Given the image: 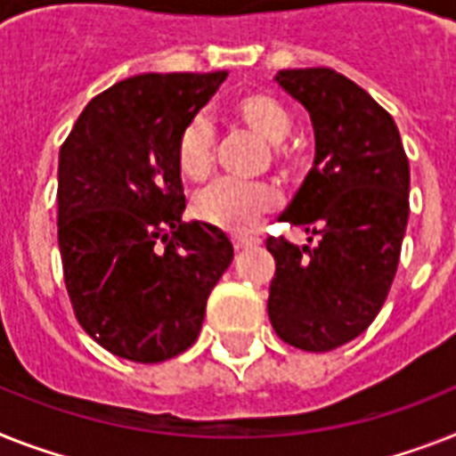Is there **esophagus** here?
Masks as SVG:
<instances>
[{"label": "esophagus", "instance_id": "esophagus-1", "mask_svg": "<svg viewBox=\"0 0 456 456\" xmlns=\"http://www.w3.org/2000/svg\"><path fill=\"white\" fill-rule=\"evenodd\" d=\"M261 242L258 237L251 235H232V247L235 249H249V247H256V244Z\"/></svg>", "mask_w": 456, "mask_h": 456}]
</instances>
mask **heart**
I'll return each instance as SVG.
<instances>
[{
  "label": "heart",
  "mask_w": 456,
  "mask_h": 456,
  "mask_svg": "<svg viewBox=\"0 0 456 456\" xmlns=\"http://www.w3.org/2000/svg\"><path fill=\"white\" fill-rule=\"evenodd\" d=\"M232 114L249 127L265 144L274 146V160L284 169L296 165V153L284 146L291 134L293 120L280 102L263 93H251L235 102ZM179 169L188 179H205L214 163V126L205 114H198L183 127L176 146ZM280 195L270 183L216 179L195 195V214L207 224H214L232 232L251 231L263 214L273 212Z\"/></svg>",
  "instance_id": "b5f03b06"
}]
</instances>
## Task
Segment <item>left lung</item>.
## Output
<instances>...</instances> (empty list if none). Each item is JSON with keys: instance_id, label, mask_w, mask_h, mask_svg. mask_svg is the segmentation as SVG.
<instances>
[{"instance_id": "left-lung-1", "label": "left lung", "mask_w": 456, "mask_h": 456, "mask_svg": "<svg viewBox=\"0 0 456 456\" xmlns=\"http://www.w3.org/2000/svg\"><path fill=\"white\" fill-rule=\"evenodd\" d=\"M274 81L310 114L314 163L280 216L312 237L265 242L277 265L268 317L293 347L330 352L387 300L410 214L408 156L394 118L336 69H281Z\"/></svg>"}]
</instances>
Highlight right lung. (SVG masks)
<instances>
[{
	"label": "right lung",
	"instance_id": "right-lung-1",
	"mask_svg": "<svg viewBox=\"0 0 456 456\" xmlns=\"http://www.w3.org/2000/svg\"><path fill=\"white\" fill-rule=\"evenodd\" d=\"M228 71L139 74L88 102L60 149L58 244L78 323L120 359L160 363L200 336L232 263L212 224H183L176 146ZM163 239L166 249L157 247Z\"/></svg>",
	"mask_w": 456,
	"mask_h": 456
}]
</instances>
